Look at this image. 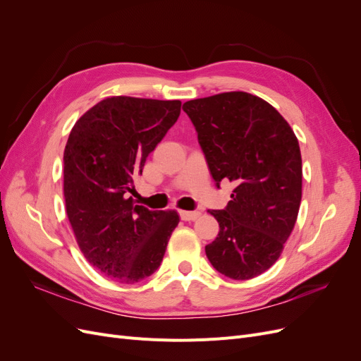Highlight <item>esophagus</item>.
Instances as JSON below:
<instances>
[{
  "mask_svg": "<svg viewBox=\"0 0 361 361\" xmlns=\"http://www.w3.org/2000/svg\"><path fill=\"white\" fill-rule=\"evenodd\" d=\"M179 215L183 221H194L200 216L199 211H179Z\"/></svg>",
  "mask_w": 361,
  "mask_h": 361,
  "instance_id": "obj_1",
  "label": "esophagus"
}]
</instances>
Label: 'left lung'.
<instances>
[{
  "mask_svg": "<svg viewBox=\"0 0 361 361\" xmlns=\"http://www.w3.org/2000/svg\"><path fill=\"white\" fill-rule=\"evenodd\" d=\"M216 187L236 183L220 224L204 247L212 267L233 280L269 269L297 221L302 167L298 140L283 116L260 97L227 92L185 102Z\"/></svg>",
  "mask_w": 361,
  "mask_h": 361,
  "instance_id": "8db88e82",
  "label": "left lung"
}]
</instances>
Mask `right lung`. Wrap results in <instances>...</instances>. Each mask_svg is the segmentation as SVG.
I'll use <instances>...</instances> for the list:
<instances>
[{
    "label": "right lung",
    "instance_id": "right-lung-1",
    "mask_svg": "<svg viewBox=\"0 0 361 361\" xmlns=\"http://www.w3.org/2000/svg\"><path fill=\"white\" fill-rule=\"evenodd\" d=\"M180 105L106 97L78 118L64 149L63 192L76 243L90 265L125 285L154 274L179 223L176 211H149L126 192Z\"/></svg>",
    "mask_w": 361,
    "mask_h": 361
}]
</instances>
